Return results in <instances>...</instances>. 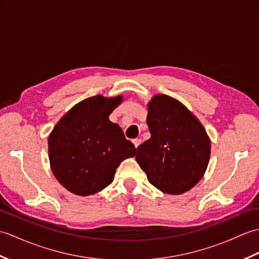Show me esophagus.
<instances>
[{"label":"esophagus","instance_id":"esophagus-1","mask_svg":"<svg viewBox=\"0 0 259 259\" xmlns=\"http://www.w3.org/2000/svg\"><path fill=\"white\" fill-rule=\"evenodd\" d=\"M133 142H134L135 147H136V148H138V147L140 146V144H141V139H134V140H133Z\"/></svg>","mask_w":259,"mask_h":259}]
</instances>
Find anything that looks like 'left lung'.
<instances>
[{
	"label": "left lung",
	"mask_w": 259,
	"mask_h": 259,
	"mask_svg": "<svg viewBox=\"0 0 259 259\" xmlns=\"http://www.w3.org/2000/svg\"><path fill=\"white\" fill-rule=\"evenodd\" d=\"M150 139L137 148L136 160L149 183L168 195H181L203 177L210 138L196 115L177 99L156 95L148 102Z\"/></svg>",
	"instance_id": "8db88e82"
}]
</instances>
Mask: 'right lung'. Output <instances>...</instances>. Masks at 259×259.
<instances>
[{"instance_id":"add662e5","label":"right lung","mask_w":259,"mask_h":259,"mask_svg":"<svg viewBox=\"0 0 259 259\" xmlns=\"http://www.w3.org/2000/svg\"><path fill=\"white\" fill-rule=\"evenodd\" d=\"M122 96L101 95L84 99L71 108L49 136V160L54 177L78 196L101 191L113 181L115 169L136 148L109 115Z\"/></svg>"}]
</instances>
